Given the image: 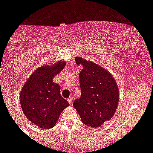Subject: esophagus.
<instances>
[{
  "mask_svg": "<svg viewBox=\"0 0 153 153\" xmlns=\"http://www.w3.org/2000/svg\"><path fill=\"white\" fill-rule=\"evenodd\" d=\"M73 101H74V98H73V97H70L68 99V101L69 102V104H71V105L73 104Z\"/></svg>",
  "mask_w": 153,
  "mask_h": 153,
  "instance_id": "1",
  "label": "esophagus"
}]
</instances>
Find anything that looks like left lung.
Returning <instances> with one entry per match:
<instances>
[{
	"label": "left lung",
	"mask_w": 153,
	"mask_h": 153,
	"mask_svg": "<svg viewBox=\"0 0 153 153\" xmlns=\"http://www.w3.org/2000/svg\"><path fill=\"white\" fill-rule=\"evenodd\" d=\"M82 66L79 74L81 97L73 104L81 121L91 128L111 119L119 103V88L113 76L99 65L81 57L75 59Z\"/></svg>",
	"instance_id": "obj_1"
}]
</instances>
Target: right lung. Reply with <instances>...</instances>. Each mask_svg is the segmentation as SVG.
I'll use <instances>...</instances> for the list:
<instances>
[{
    "mask_svg": "<svg viewBox=\"0 0 153 153\" xmlns=\"http://www.w3.org/2000/svg\"><path fill=\"white\" fill-rule=\"evenodd\" d=\"M66 65L59 62L52 66H40L31 74L22 88V109L32 123L43 129L51 128L57 123L62 112L69 106L60 93V85L53 78Z\"/></svg>",
    "mask_w": 153,
    "mask_h": 153,
    "instance_id": "add662e5",
    "label": "right lung"
}]
</instances>
